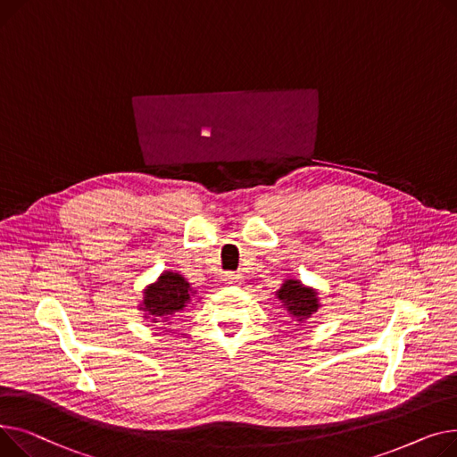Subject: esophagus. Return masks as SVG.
<instances>
[{
  "label": "esophagus",
  "mask_w": 457,
  "mask_h": 457,
  "mask_svg": "<svg viewBox=\"0 0 457 457\" xmlns=\"http://www.w3.org/2000/svg\"><path fill=\"white\" fill-rule=\"evenodd\" d=\"M225 284H228V286H241V284H244V278H241L239 275H234V273H227L225 275Z\"/></svg>",
  "instance_id": "1"
}]
</instances>
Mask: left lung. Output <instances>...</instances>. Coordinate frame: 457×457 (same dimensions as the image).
Returning a JSON list of instances; mask_svg holds the SVG:
<instances>
[{
  "label": "left lung",
  "mask_w": 457,
  "mask_h": 457,
  "mask_svg": "<svg viewBox=\"0 0 457 457\" xmlns=\"http://www.w3.org/2000/svg\"><path fill=\"white\" fill-rule=\"evenodd\" d=\"M275 295L280 301V306L287 312L289 319L299 325L306 323L308 319H315L320 306H323L319 291L312 286L303 284V280L299 278H284L282 286L275 291Z\"/></svg>",
  "instance_id": "8db88e82"
}]
</instances>
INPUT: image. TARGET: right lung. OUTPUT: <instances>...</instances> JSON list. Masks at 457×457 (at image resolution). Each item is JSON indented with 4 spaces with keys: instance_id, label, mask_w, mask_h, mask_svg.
Here are the masks:
<instances>
[{
    "instance_id": "obj_1",
    "label": "right lung",
    "mask_w": 457,
    "mask_h": 457,
    "mask_svg": "<svg viewBox=\"0 0 457 457\" xmlns=\"http://www.w3.org/2000/svg\"><path fill=\"white\" fill-rule=\"evenodd\" d=\"M142 293L144 297L138 310L144 313L142 317L153 325H170L171 319L177 313H182L197 297V291L192 284L177 271H162L154 282L144 287ZM199 301L201 299L195 303Z\"/></svg>"
}]
</instances>
